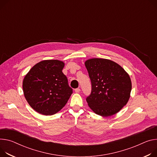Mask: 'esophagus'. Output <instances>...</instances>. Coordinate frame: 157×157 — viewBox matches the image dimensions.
<instances>
[{"label":"esophagus","instance_id":"34e87169","mask_svg":"<svg viewBox=\"0 0 157 157\" xmlns=\"http://www.w3.org/2000/svg\"><path fill=\"white\" fill-rule=\"evenodd\" d=\"M80 91H81V90H80L79 88H76V89H75V92H76V93H79Z\"/></svg>","mask_w":157,"mask_h":157}]
</instances>
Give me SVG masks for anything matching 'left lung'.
Returning a JSON list of instances; mask_svg holds the SVG:
<instances>
[{"label": "left lung", "instance_id": "1", "mask_svg": "<svg viewBox=\"0 0 157 157\" xmlns=\"http://www.w3.org/2000/svg\"><path fill=\"white\" fill-rule=\"evenodd\" d=\"M91 81L87 97L89 107L98 115L107 117L119 112L130 97L132 81L124 69L106 59L93 58L84 63Z\"/></svg>", "mask_w": 157, "mask_h": 157}]
</instances>
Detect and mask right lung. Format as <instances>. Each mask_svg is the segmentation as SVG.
<instances>
[{"label": "right lung", "mask_w": 157, "mask_h": 157, "mask_svg": "<svg viewBox=\"0 0 157 157\" xmlns=\"http://www.w3.org/2000/svg\"><path fill=\"white\" fill-rule=\"evenodd\" d=\"M64 67L61 61L44 60L35 64L24 78L25 98L41 115H52L59 111L73 93L62 72Z\"/></svg>", "instance_id": "add662e5"}]
</instances>
